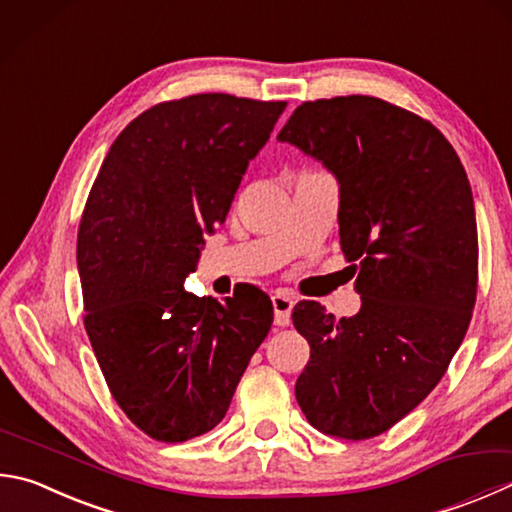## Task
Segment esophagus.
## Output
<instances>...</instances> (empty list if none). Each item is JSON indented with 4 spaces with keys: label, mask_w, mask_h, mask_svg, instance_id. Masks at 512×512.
<instances>
[{
    "label": "esophagus",
    "mask_w": 512,
    "mask_h": 512,
    "mask_svg": "<svg viewBox=\"0 0 512 512\" xmlns=\"http://www.w3.org/2000/svg\"><path fill=\"white\" fill-rule=\"evenodd\" d=\"M273 311H275V324L277 327H288L291 324V311H293V297L288 293H275L273 297Z\"/></svg>",
    "instance_id": "1"
}]
</instances>
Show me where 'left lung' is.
Returning <instances> with one entry per match:
<instances>
[{"label":"left lung","instance_id":"1","mask_svg":"<svg viewBox=\"0 0 512 512\" xmlns=\"http://www.w3.org/2000/svg\"><path fill=\"white\" fill-rule=\"evenodd\" d=\"M340 183V248L362 297L336 320L302 300L311 358L295 383L309 423L365 441L439 385L477 302L479 241L468 174L430 120L374 96L302 102L277 134Z\"/></svg>","mask_w":512,"mask_h":512}]
</instances>
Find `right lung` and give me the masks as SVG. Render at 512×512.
I'll return each mask as SVG.
<instances>
[{
  "label": "right lung",
  "mask_w": 512,
  "mask_h": 512,
  "mask_svg": "<svg viewBox=\"0 0 512 512\" xmlns=\"http://www.w3.org/2000/svg\"><path fill=\"white\" fill-rule=\"evenodd\" d=\"M284 107L230 94L159 102L118 134L89 192L78 228L85 329L114 401L154 441L221 423L271 331L266 293L221 304L183 282Z\"/></svg>",
  "instance_id": "1"
}]
</instances>
